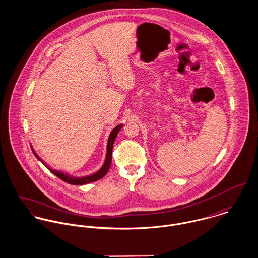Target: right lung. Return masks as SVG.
<instances>
[{
    "mask_svg": "<svg viewBox=\"0 0 258 258\" xmlns=\"http://www.w3.org/2000/svg\"><path fill=\"white\" fill-rule=\"evenodd\" d=\"M123 124H120L118 126H116L112 131H111L110 135H109V138H108V141H107V148H106V157H105V161H104V164L102 165V167L94 174L92 175H89V176H84V177H74V176H71L69 175L68 173H63L61 171H57V170H54L52 168H50L47 164H45L38 156H37L36 151L33 149L32 146V150H33V153L34 155L37 157V160L40 161L53 175H55L56 177H58L60 180L64 181L66 183H69L71 184H75V185H80V184H89V183H92V182H96L100 179H102L108 172L109 168L111 166V161H112V148H113V144H114V141H115V138L118 134V132L121 130Z\"/></svg>",
    "mask_w": 258,
    "mask_h": 258,
    "instance_id": "add662e5",
    "label": "right lung"
}]
</instances>
